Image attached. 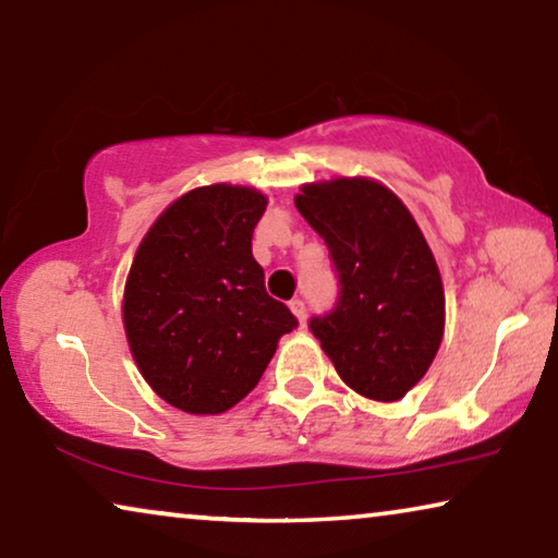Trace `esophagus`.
<instances>
[{"label": "esophagus", "mask_w": 558, "mask_h": 558, "mask_svg": "<svg viewBox=\"0 0 558 558\" xmlns=\"http://www.w3.org/2000/svg\"><path fill=\"white\" fill-rule=\"evenodd\" d=\"M290 311L295 313V318H298V323H301V328H303L305 320H307V313H305V303L301 301V298H293V301H290Z\"/></svg>", "instance_id": "esophagus-1"}]
</instances>
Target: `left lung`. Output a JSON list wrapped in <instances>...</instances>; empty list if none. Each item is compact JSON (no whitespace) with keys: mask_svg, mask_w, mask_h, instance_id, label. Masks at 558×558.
Returning a JSON list of instances; mask_svg holds the SVG:
<instances>
[{"mask_svg":"<svg viewBox=\"0 0 558 558\" xmlns=\"http://www.w3.org/2000/svg\"><path fill=\"white\" fill-rule=\"evenodd\" d=\"M295 207L326 240L340 286L336 307L311 318L313 336L355 393L398 401L444 338V282L426 238L409 207L368 178L303 185Z\"/></svg>","mask_w":558,"mask_h":558,"instance_id":"8db88e82","label":"left lung"}]
</instances>
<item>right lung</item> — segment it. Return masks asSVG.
Here are the masks:
<instances>
[{
	"mask_svg": "<svg viewBox=\"0 0 558 558\" xmlns=\"http://www.w3.org/2000/svg\"><path fill=\"white\" fill-rule=\"evenodd\" d=\"M268 197L243 185L190 190L140 243L122 320L140 373L174 409L215 415L251 393L298 326L265 290L253 230Z\"/></svg>",
	"mask_w": 558,
	"mask_h": 558,
	"instance_id": "right-lung-1",
	"label": "right lung"
}]
</instances>
